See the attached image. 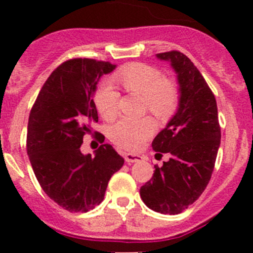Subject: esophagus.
I'll return each instance as SVG.
<instances>
[{"instance_id": "1", "label": "esophagus", "mask_w": 253, "mask_h": 253, "mask_svg": "<svg viewBox=\"0 0 253 253\" xmlns=\"http://www.w3.org/2000/svg\"><path fill=\"white\" fill-rule=\"evenodd\" d=\"M125 160H126L128 164H131V163L141 162L142 157L139 154H134V153H126V154H125Z\"/></svg>"}]
</instances>
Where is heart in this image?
I'll list each match as a JSON object with an SVG mask.
<instances>
[{"label":"heart","mask_w":253,"mask_h":253,"mask_svg":"<svg viewBox=\"0 0 253 253\" xmlns=\"http://www.w3.org/2000/svg\"><path fill=\"white\" fill-rule=\"evenodd\" d=\"M112 81L129 93L144 96L148 110L159 119H167L175 111L178 94L175 85L164 81V76L155 67L145 63L124 66L112 75ZM96 109L105 120H111L119 112L120 91L110 82L98 85L94 95ZM149 117H120L109 127V137L115 144L125 149H137L154 132Z\"/></svg>","instance_id":"heart-1"}]
</instances>
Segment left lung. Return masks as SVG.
<instances>
[{"label": "left lung", "mask_w": 253, "mask_h": 253, "mask_svg": "<svg viewBox=\"0 0 253 253\" xmlns=\"http://www.w3.org/2000/svg\"><path fill=\"white\" fill-rule=\"evenodd\" d=\"M175 71L178 84L177 110L152 147L169 153L163 167L141 187V198L152 211L178 214L206 190L220 145V127L214 94L192 61L178 51L157 53Z\"/></svg>", "instance_id": "1"}]
</instances>
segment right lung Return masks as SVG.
Listing matches in <instances>:
<instances>
[{
	"label": "right lung",
	"mask_w": 253,
	"mask_h": 253,
	"mask_svg": "<svg viewBox=\"0 0 253 253\" xmlns=\"http://www.w3.org/2000/svg\"><path fill=\"white\" fill-rule=\"evenodd\" d=\"M116 65L73 58L58 66L42 85L28 121L27 152L48 197L70 211H88L104 200L109 180L124 165L112 145L94 157L81 152L84 134L98 122L96 84ZM99 137L103 138L100 134Z\"/></svg>",
	"instance_id": "right-lung-1"
}]
</instances>
